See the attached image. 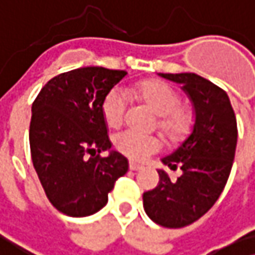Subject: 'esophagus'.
Segmentation results:
<instances>
[{
	"label": "esophagus",
	"instance_id": "1",
	"mask_svg": "<svg viewBox=\"0 0 255 255\" xmlns=\"http://www.w3.org/2000/svg\"><path fill=\"white\" fill-rule=\"evenodd\" d=\"M129 168H130L132 171H137V170H142L143 167H142L140 164H137V162H133V161H130V162H129Z\"/></svg>",
	"mask_w": 255,
	"mask_h": 255
}]
</instances>
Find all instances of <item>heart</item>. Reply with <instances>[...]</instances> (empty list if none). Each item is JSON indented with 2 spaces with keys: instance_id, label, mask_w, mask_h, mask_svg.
<instances>
[{
  "instance_id": "obj_1",
  "label": "heart",
  "mask_w": 255,
  "mask_h": 255,
  "mask_svg": "<svg viewBox=\"0 0 255 255\" xmlns=\"http://www.w3.org/2000/svg\"><path fill=\"white\" fill-rule=\"evenodd\" d=\"M130 93L159 115L156 125L168 139L178 140L190 130L193 118L184 107H181L178 93L168 84L158 80H143L135 84L130 88ZM101 110L107 126L119 128L128 110L126 94L119 88H113L104 97ZM115 146L120 154L130 159L145 161L159 151L161 139L154 135H142L135 130H123L115 137Z\"/></svg>"
}]
</instances>
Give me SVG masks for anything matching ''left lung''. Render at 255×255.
<instances>
[{
    "mask_svg": "<svg viewBox=\"0 0 255 255\" xmlns=\"http://www.w3.org/2000/svg\"><path fill=\"white\" fill-rule=\"evenodd\" d=\"M178 82L193 101L196 120L191 135L162 158L175 180L159 170V183L143 193V209L155 224L184 228L200 219L219 199L232 168L237 148V119L228 94L209 80L191 74H161Z\"/></svg>",
    "mask_w": 255,
    "mask_h": 255,
    "instance_id": "8db88e82",
    "label": "left lung"
}]
</instances>
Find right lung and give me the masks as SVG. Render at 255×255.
Returning <instances> with one entry per match:
<instances>
[{
    "mask_svg": "<svg viewBox=\"0 0 255 255\" xmlns=\"http://www.w3.org/2000/svg\"><path fill=\"white\" fill-rule=\"evenodd\" d=\"M128 72L101 66L53 77L31 106L30 152L49 202L68 216H88L106 206L125 175L128 159L112 148L103 100Z\"/></svg>",
    "mask_w": 255,
    "mask_h": 255,
    "instance_id": "add662e5",
    "label": "right lung"
}]
</instances>
